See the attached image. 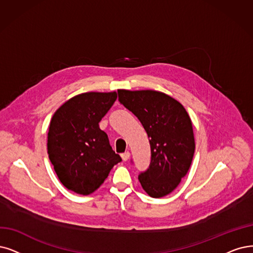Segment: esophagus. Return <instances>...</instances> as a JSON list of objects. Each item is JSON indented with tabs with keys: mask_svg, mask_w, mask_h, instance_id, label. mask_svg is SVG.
<instances>
[{
	"mask_svg": "<svg viewBox=\"0 0 253 253\" xmlns=\"http://www.w3.org/2000/svg\"><path fill=\"white\" fill-rule=\"evenodd\" d=\"M121 156H122V158H123V161L126 162V161H128L129 158H130V152H129V151H126V152H124V153H122Z\"/></svg>",
	"mask_w": 253,
	"mask_h": 253,
	"instance_id": "1",
	"label": "esophagus"
}]
</instances>
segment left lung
Instances as JSON below:
<instances>
[{
  "label": "left lung",
  "instance_id": "1",
  "mask_svg": "<svg viewBox=\"0 0 253 253\" xmlns=\"http://www.w3.org/2000/svg\"><path fill=\"white\" fill-rule=\"evenodd\" d=\"M119 101L139 120L150 137L151 163L138 180L153 198L172 193L188 173L195 152L192 121L185 108L167 93L118 89Z\"/></svg>",
  "mask_w": 253,
  "mask_h": 253
}]
</instances>
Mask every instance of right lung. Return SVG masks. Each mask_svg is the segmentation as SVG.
<instances>
[{
	"label": "right lung",
	"mask_w": 253,
	"mask_h": 253,
	"mask_svg": "<svg viewBox=\"0 0 253 253\" xmlns=\"http://www.w3.org/2000/svg\"><path fill=\"white\" fill-rule=\"evenodd\" d=\"M116 99V91L83 92L64 102L51 119L49 158L60 182L74 193L89 195L98 190L122 161L99 127Z\"/></svg>",
	"instance_id": "right-lung-1"
}]
</instances>
